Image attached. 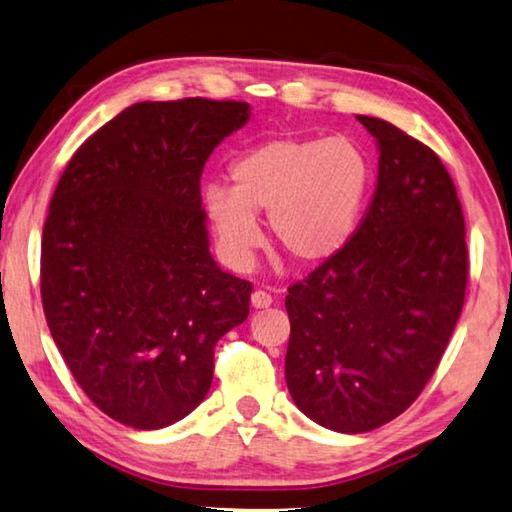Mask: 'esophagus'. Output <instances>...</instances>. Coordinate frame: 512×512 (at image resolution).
I'll return each instance as SVG.
<instances>
[{
	"instance_id": "34e87169",
	"label": "esophagus",
	"mask_w": 512,
	"mask_h": 512,
	"mask_svg": "<svg viewBox=\"0 0 512 512\" xmlns=\"http://www.w3.org/2000/svg\"><path fill=\"white\" fill-rule=\"evenodd\" d=\"M250 304H253L255 309H268V306L273 304V295L262 291V288H257V291L250 295Z\"/></svg>"
}]
</instances>
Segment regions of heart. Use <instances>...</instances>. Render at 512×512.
Masks as SVG:
<instances>
[{
	"mask_svg": "<svg viewBox=\"0 0 512 512\" xmlns=\"http://www.w3.org/2000/svg\"><path fill=\"white\" fill-rule=\"evenodd\" d=\"M232 188L203 192L208 219L228 262L244 268L262 244L268 215L275 246L302 266H318L345 248L365 210L374 167L349 136L273 138L230 167Z\"/></svg>",
	"mask_w": 512,
	"mask_h": 512,
	"instance_id": "1",
	"label": "heart"
}]
</instances>
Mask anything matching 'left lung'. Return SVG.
<instances>
[{
    "mask_svg": "<svg viewBox=\"0 0 512 512\" xmlns=\"http://www.w3.org/2000/svg\"><path fill=\"white\" fill-rule=\"evenodd\" d=\"M378 145V185L340 253L288 286L286 385L322 427L360 434L423 392L468 284L466 224L448 170L392 123L358 116Z\"/></svg>",
    "mask_w": 512,
    "mask_h": 512,
    "instance_id": "obj_1",
    "label": "left lung"
}]
</instances>
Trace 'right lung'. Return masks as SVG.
Here are the masks:
<instances>
[{
    "label": "right lung",
    "mask_w": 512,
    "mask_h": 512,
    "mask_svg": "<svg viewBox=\"0 0 512 512\" xmlns=\"http://www.w3.org/2000/svg\"><path fill=\"white\" fill-rule=\"evenodd\" d=\"M248 102H136L91 134L53 192L40 291L64 362L91 403L134 430L188 416L215 345L248 318L253 284L210 255L201 172Z\"/></svg>",
    "instance_id": "1"
}]
</instances>
